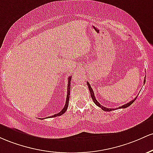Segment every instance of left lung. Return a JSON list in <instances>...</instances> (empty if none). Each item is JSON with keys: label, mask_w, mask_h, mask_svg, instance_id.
<instances>
[{"label": "left lung", "mask_w": 153, "mask_h": 153, "mask_svg": "<svg viewBox=\"0 0 153 153\" xmlns=\"http://www.w3.org/2000/svg\"><path fill=\"white\" fill-rule=\"evenodd\" d=\"M145 77H146V76H145ZM145 80H144V84H145ZM87 85H88L89 90H90V92L91 97H92V100H93V102H95V105H97L98 106V107L100 108H102V110H103V111H114V109H113V108H105V107H104V106L101 105L98 102H97V100H96L95 97V94H94V92H93V90H92V87H91L90 85V84L88 83V82H87ZM137 97H135V98L134 99V100H131V101H130V102H127V103H126V104L123 105L121 106V107H119V108H126L128 107V106L131 105L132 103H133L134 102V100H135L137 99Z\"/></svg>", "instance_id": "8db88e82"}]
</instances>
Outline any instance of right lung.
Masks as SVG:
<instances>
[{
	"instance_id": "right-lung-1",
	"label": "right lung",
	"mask_w": 153,
	"mask_h": 153,
	"mask_svg": "<svg viewBox=\"0 0 153 153\" xmlns=\"http://www.w3.org/2000/svg\"><path fill=\"white\" fill-rule=\"evenodd\" d=\"M71 76L68 77V86H67V96H66V104H65L64 107L62 109V111L61 112H59L57 114H54L53 116H51V117H56V116H61L66 112V111L68 108V102H69V95H70V89H71ZM49 118V117H47Z\"/></svg>"
}]
</instances>
